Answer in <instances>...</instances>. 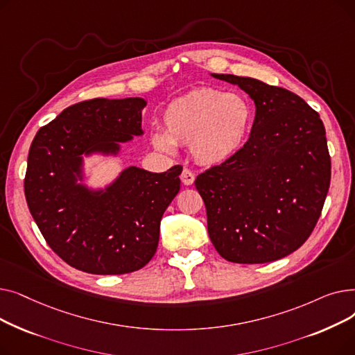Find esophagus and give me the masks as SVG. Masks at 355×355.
<instances>
[{
	"label": "esophagus",
	"mask_w": 355,
	"mask_h": 355,
	"mask_svg": "<svg viewBox=\"0 0 355 355\" xmlns=\"http://www.w3.org/2000/svg\"><path fill=\"white\" fill-rule=\"evenodd\" d=\"M194 180H196L194 173L190 171L189 168H184L182 173H181V182H182L184 185H191V184L194 182Z\"/></svg>",
	"instance_id": "esophagus-1"
}]
</instances>
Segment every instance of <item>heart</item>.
Here are the masks:
<instances>
[{"instance_id": "1", "label": "heart", "mask_w": 355, "mask_h": 355, "mask_svg": "<svg viewBox=\"0 0 355 355\" xmlns=\"http://www.w3.org/2000/svg\"><path fill=\"white\" fill-rule=\"evenodd\" d=\"M252 119V106L239 93L196 89L166 106L164 132L153 134V145L166 153H173L175 145H190L198 162L218 165L239 153Z\"/></svg>"}]
</instances>
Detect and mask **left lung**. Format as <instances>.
<instances>
[{
  "instance_id": "1",
  "label": "left lung",
  "mask_w": 355,
  "mask_h": 355,
  "mask_svg": "<svg viewBox=\"0 0 355 355\" xmlns=\"http://www.w3.org/2000/svg\"><path fill=\"white\" fill-rule=\"evenodd\" d=\"M256 115L239 153L196 178L211 243L234 263H268L300 249L318 221L331 181L324 123L302 98L234 74Z\"/></svg>"
}]
</instances>
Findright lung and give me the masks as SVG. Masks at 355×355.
Listing matches in <instances>:
<instances>
[{
  "mask_svg": "<svg viewBox=\"0 0 355 355\" xmlns=\"http://www.w3.org/2000/svg\"><path fill=\"white\" fill-rule=\"evenodd\" d=\"M142 98H96L66 107L35 134L24 193L47 245L93 275L144 268L157 252L164 211L180 191L181 165L165 173L128 166L105 189H89L83 157L114 155L141 137Z\"/></svg>",
  "mask_w": 355,
  "mask_h": 355,
  "instance_id": "right-lung-1",
  "label": "right lung"
}]
</instances>
